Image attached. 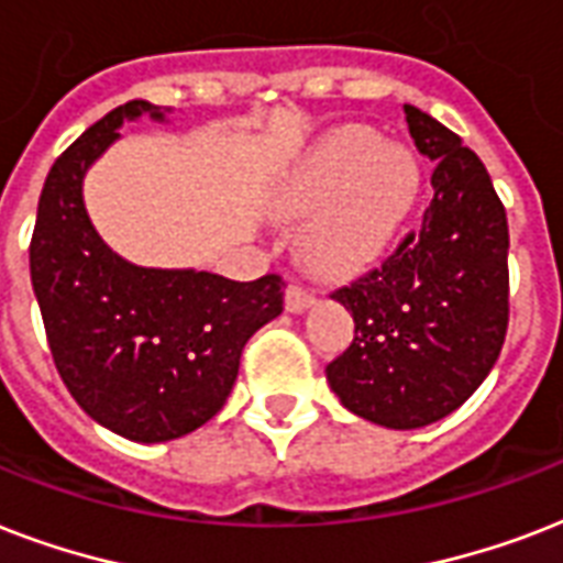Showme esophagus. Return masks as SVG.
Listing matches in <instances>:
<instances>
[{"instance_id": "1", "label": "esophagus", "mask_w": 563, "mask_h": 563, "mask_svg": "<svg viewBox=\"0 0 563 563\" xmlns=\"http://www.w3.org/2000/svg\"><path fill=\"white\" fill-rule=\"evenodd\" d=\"M312 303H316V298H312L307 289H300V286H289V289H286V309L295 312V316H298V312H307Z\"/></svg>"}]
</instances>
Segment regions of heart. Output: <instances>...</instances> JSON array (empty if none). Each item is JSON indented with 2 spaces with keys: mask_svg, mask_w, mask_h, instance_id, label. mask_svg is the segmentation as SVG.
<instances>
[{
  "mask_svg": "<svg viewBox=\"0 0 563 563\" xmlns=\"http://www.w3.org/2000/svg\"><path fill=\"white\" fill-rule=\"evenodd\" d=\"M418 192V166L368 128H335L309 148L280 189L283 216L309 221L300 254L324 277H353L391 245Z\"/></svg>",
  "mask_w": 563,
  "mask_h": 563,
  "instance_id": "obj_1",
  "label": "heart"
}]
</instances>
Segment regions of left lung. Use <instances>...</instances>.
I'll return each mask as SVG.
<instances>
[{
  "label": "left lung",
  "instance_id": "8db88e82",
  "mask_svg": "<svg viewBox=\"0 0 563 563\" xmlns=\"http://www.w3.org/2000/svg\"><path fill=\"white\" fill-rule=\"evenodd\" d=\"M402 110L435 163L432 201L379 268L333 291L356 335L327 365V383L371 423L420 429L459 409L503 351L508 221L479 157L429 113Z\"/></svg>",
  "mask_w": 563,
  "mask_h": 563
}]
</instances>
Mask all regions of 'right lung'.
<instances>
[{
    "label": "right lung",
    "mask_w": 563,
    "mask_h": 563,
    "mask_svg": "<svg viewBox=\"0 0 563 563\" xmlns=\"http://www.w3.org/2000/svg\"><path fill=\"white\" fill-rule=\"evenodd\" d=\"M140 117L166 113L143 99L119 104L57 157L29 260L52 360L75 402L128 441L161 444L219 415L242 347L283 312L286 283L143 268L104 245L84 207V178L122 122Z\"/></svg>",
    "instance_id": "right-lung-1"
}]
</instances>
